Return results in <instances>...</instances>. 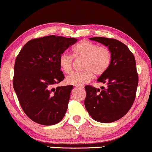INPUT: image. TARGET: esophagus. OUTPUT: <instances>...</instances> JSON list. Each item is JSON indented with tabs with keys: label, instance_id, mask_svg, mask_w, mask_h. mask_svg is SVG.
<instances>
[{
	"label": "esophagus",
	"instance_id": "34e87169",
	"mask_svg": "<svg viewBox=\"0 0 152 152\" xmlns=\"http://www.w3.org/2000/svg\"><path fill=\"white\" fill-rule=\"evenodd\" d=\"M76 87H79V88H84V86H83V85H76Z\"/></svg>",
	"mask_w": 152,
	"mask_h": 152
}]
</instances>
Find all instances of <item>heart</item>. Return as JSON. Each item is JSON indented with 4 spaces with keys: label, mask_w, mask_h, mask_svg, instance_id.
<instances>
[{
    "label": "heart",
    "mask_w": 152,
    "mask_h": 152,
    "mask_svg": "<svg viewBox=\"0 0 152 152\" xmlns=\"http://www.w3.org/2000/svg\"><path fill=\"white\" fill-rule=\"evenodd\" d=\"M73 57L84 58L82 69L84 71L73 73L66 78L67 84L81 85L93 79V74L99 76L104 74L111 62V52L108 48L89 42L81 41L72 48ZM59 64L62 70L70 74L73 70V57L67 53L59 56Z\"/></svg>",
    "instance_id": "b5f03b06"
}]
</instances>
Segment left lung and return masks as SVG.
Wrapping results in <instances>:
<instances>
[{
  "instance_id": "obj_1",
  "label": "left lung",
  "mask_w": 152,
  "mask_h": 152,
  "mask_svg": "<svg viewBox=\"0 0 152 152\" xmlns=\"http://www.w3.org/2000/svg\"><path fill=\"white\" fill-rule=\"evenodd\" d=\"M90 39L108 47L111 62L98 79L106 84V88L102 87L100 90L91 85L85 87V108L97 121H115L129 112L135 100L139 83L135 57L127 46L117 39L100 37Z\"/></svg>"
}]
</instances>
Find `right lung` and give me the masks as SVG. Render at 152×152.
<instances>
[{
	"instance_id": "1",
	"label": "right lung",
	"mask_w": 152,
	"mask_h": 152,
	"mask_svg": "<svg viewBox=\"0 0 152 152\" xmlns=\"http://www.w3.org/2000/svg\"><path fill=\"white\" fill-rule=\"evenodd\" d=\"M77 41L55 35L34 39L16 57L13 88L22 109L33 121L54 125L65 115L73 85L53 86L64 79L59 56Z\"/></svg>"
}]
</instances>
